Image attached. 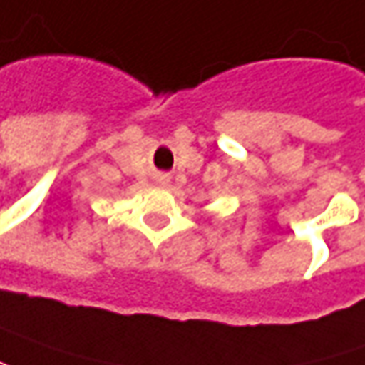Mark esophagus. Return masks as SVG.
<instances>
[{
  "mask_svg": "<svg viewBox=\"0 0 365 365\" xmlns=\"http://www.w3.org/2000/svg\"><path fill=\"white\" fill-rule=\"evenodd\" d=\"M159 183H167V175H159Z\"/></svg>",
  "mask_w": 365,
  "mask_h": 365,
  "instance_id": "esophagus-1",
  "label": "esophagus"
}]
</instances>
